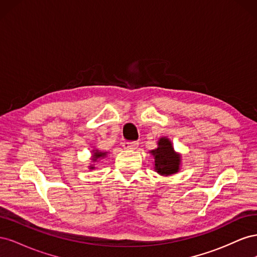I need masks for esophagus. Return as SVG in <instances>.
Instances as JSON below:
<instances>
[{
  "label": "esophagus",
  "instance_id": "1",
  "mask_svg": "<svg viewBox=\"0 0 257 257\" xmlns=\"http://www.w3.org/2000/svg\"><path fill=\"white\" fill-rule=\"evenodd\" d=\"M138 145H139L138 142H124L123 143V148H124V149L133 150V149H136Z\"/></svg>",
  "mask_w": 257,
  "mask_h": 257
}]
</instances>
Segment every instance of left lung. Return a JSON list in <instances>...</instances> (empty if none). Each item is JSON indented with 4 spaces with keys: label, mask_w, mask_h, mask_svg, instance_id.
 Here are the masks:
<instances>
[{
    "label": "left lung",
    "mask_w": 257,
    "mask_h": 257,
    "mask_svg": "<svg viewBox=\"0 0 257 257\" xmlns=\"http://www.w3.org/2000/svg\"><path fill=\"white\" fill-rule=\"evenodd\" d=\"M158 145L157 149L151 151L155 159V170L165 176L177 173L180 165V155L175 153L172 143L165 137L161 138Z\"/></svg>",
    "instance_id": "left-lung-1"
}]
</instances>
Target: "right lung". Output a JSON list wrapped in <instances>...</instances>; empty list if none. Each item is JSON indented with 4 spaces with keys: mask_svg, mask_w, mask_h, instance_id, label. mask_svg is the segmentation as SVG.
<instances>
[{
    "mask_svg": "<svg viewBox=\"0 0 257 257\" xmlns=\"http://www.w3.org/2000/svg\"><path fill=\"white\" fill-rule=\"evenodd\" d=\"M105 154H106V153H103V152H99L98 150H95L94 153H93V160L96 161V160L99 159V158H104ZM91 168H93V167H91Z\"/></svg>",
    "mask_w": 257,
    "mask_h": 257,
    "instance_id": "obj_1",
    "label": "right lung"
}]
</instances>
